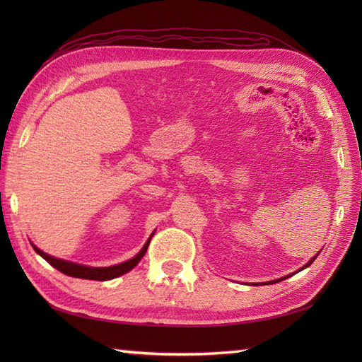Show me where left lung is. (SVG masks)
<instances>
[{
    "instance_id": "1",
    "label": "left lung",
    "mask_w": 362,
    "mask_h": 362,
    "mask_svg": "<svg viewBox=\"0 0 362 362\" xmlns=\"http://www.w3.org/2000/svg\"><path fill=\"white\" fill-rule=\"evenodd\" d=\"M317 255H319V254H317ZM317 255H315V257H314V258H313V259H311V261L308 262V264H305V267H308V266L311 264V262H313V261H314V259L317 258ZM305 267H302V269H305ZM286 278H287V276H286ZM286 278H281V279H276V281H273V282H279V281H282V279H286ZM270 284H272V282H270Z\"/></svg>"
}]
</instances>
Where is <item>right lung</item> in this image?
<instances>
[{"instance_id": "right-lung-1", "label": "right lung", "mask_w": 362, "mask_h": 362, "mask_svg": "<svg viewBox=\"0 0 362 362\" xmlns=\"http://www.w3.org/2000/svg\"><path fill=\"white\" fill-rule=\"evenodd\" d=\"M149 242H151V238L148 240L146 245L144 246V249H141L134 258H131V259L122 262V264L112 266V267H87V266H81V264H75V262H71V261L54 258V257L45 254V252H42L35 245H33V249H35L43 259H47L54 269H57L59 272L64 273V275L72 276V278H81V279L108 281V279H113V278L124 275V273H127L133 267H136L139 264V261L144 258V255L146 254Z\"/></svg>"}]
</instances>
